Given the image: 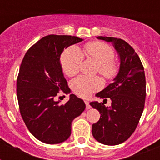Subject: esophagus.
I'll return each mask as SVG.
<instances>
[{"mask_svg": "<svg viewBox=\"0 0 160 160\" xmlns=\"http://www.w3.org/2000/svg\"><path fill=\"white\" fill-rule=\"evenodd\" d=\"M84 102H85V105H86V109H89L90 108V105H89V102L88 100H85L84 101Z\"/></svg>", "mask_w": 160, "mask_h": 160, "instance_id": "34e87169", "label": "esophagus"}]
</instances>
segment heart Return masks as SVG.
Returning <instances> with one entry per match:
<instances>
[{"label":"heart","mask_w":160,"mask_h":160,"mask_svg":"<svg viewBox=\"0 0 160 160\" xmlns=\"http://www.w3.org/2000/svg\"><path fill=\"white\" fill-rule=\"evenodd\" d=\"M86 55L98 64V72L106 79H112L118 73V67L112 61L114 52L111 47L100 42H92L84 47ZM84 56L79 48L72 46L62 53L61 58L62 71L68 76L78 73ZM102 86V80L97 76H80L71 81L73 91L80 97L87 98Z\"/></svg>","instance_id":"obj_1"}]
</instances>
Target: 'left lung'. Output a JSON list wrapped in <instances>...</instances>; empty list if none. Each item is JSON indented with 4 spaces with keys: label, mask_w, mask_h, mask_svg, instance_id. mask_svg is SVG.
<instances>
[{
    "label": "left lung",
    "mask_w": 160,
    "mask_h": 160,
    "mask_svg": "<svg viewBox=\"0 0 160 160\" xmlns=\"http://www.w3.org/2000/svg\"><path fill=\"white\" fill-rule=\"evenodd\" d=\"M97 38L112 44L119 58V69L112 83L95 94L103 100L110 98L111 106L97 101L89 103L101 114L92 126V134L103 145H116L132 136L141 119L146 95L145 71L138 55L124 40L102 36Z\"/></svg>",
    "instance_id": "8db88e82"
}]
</instances>
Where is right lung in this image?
<instances>
[{"instance_id": "add662e5", "label": "right lung", "mask_w": 160, "mask_h": 160, "mask_svg": "<svg viewBox=\"0 0 160 160\" xmlns=\"http://www.w3.org/2000/svg\"><path fill=\"white\" fill-rule=\"evenodd\" d=\"M83 40L69 35H48L28 49L20 65L16 85L20 113L31 134L43 143L67 141L71 123L85 109L83 99L73 93L65 105L55 100L60 90H71L61 55L65 48Z\"/></svg>"}]
</instances>
